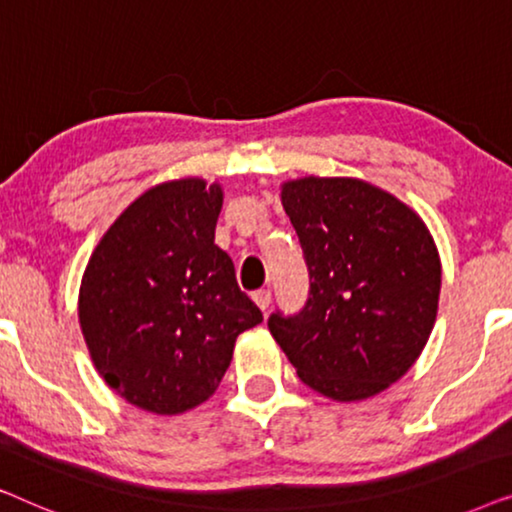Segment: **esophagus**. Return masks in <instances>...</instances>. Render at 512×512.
<instances>
[{"label": "esophagus", "mask_w": 512, "mask_h": 512, "mask_svg": "<svg viewBox=\"0 0 512 512\" xmlns=\"http://www.w3.org/2000/svg\"><path fill=\"white\" fill-rule=\"evenodd\" d=\"M251 298H254V303L265 312L272 303V291L270 289H258V291L251 293Z\"/></svg>", "instance_id": "1"}]
</instances>
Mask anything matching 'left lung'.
Masks as SVG:
<instances>
[{
	"label": "left lung",
	"mask_w": 512,
	"mask_h": 512,
	"mask_svg": "<svg viewBox=\"0 0 512 512\" xmlns=\"http://www.w3.org/2000/svg\"><path fill=\"white\" fill-rule=\"evenodd\" d=\"M310 275L298 312L268 328L307 387L335 401L380 394L422 354L436 321L440 258L424 221L359 179L284 184Z\"/></svg>",
	"instance_id": "8db88e82"
}]
</instances>
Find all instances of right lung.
I'll return each instance as SVG.
<instances>
[{
    "label": "right lung",
    "mask_w": 512,
    "mask_h": 512,
    "mask_svg": "<svg viewBox=\"0 0 512 512\" xmlns=\"http://www.w3.org/2000/svg\"><path fill=\"white\" fill-rule=\"evenodd\" d=\"M221 188L170 181L132 202L90 256L79 319L104 382L137 408L177 415L207 401L237 335L263 312L214 244Z\"/></svg>",
    "instance_id": "right-lung-1"
}]
</instances>
